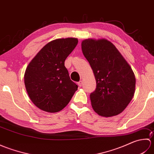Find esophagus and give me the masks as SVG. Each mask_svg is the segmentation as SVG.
I'll list each match as a JSON object with an SVG mask.
<instances>
[{"label":"esophagus","instance_id":"esophagus-1","mask_svg":"<svg viewBox=\"0 0 154 154\" xmlns=\"http://www.w3.org/2000/svg\"><path fill=\"white\" fill-rule=\"evenodd\" d=\"M77 84H78V85H79V87H81V86H82V81H80L79 82L77 83Z\"/></svg>","mask_w":154,"mask_h":154}]
</instances>
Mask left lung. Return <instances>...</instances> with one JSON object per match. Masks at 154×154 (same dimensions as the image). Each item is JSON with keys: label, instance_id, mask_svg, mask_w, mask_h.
<instances>
[{"label": "left lung", "instance_id": "obj_1", "mask_svg": "<svg viewBox=\"0 0 154 154\" xmlns=\"http://www.w3.org/2000/svg\"><path fill=\"white\" fill-rule=\"evenodd\" d=\"M81 48L97 82L95 91L90 94L93 110L101 116L118 115L128 105L135 93L136 78L131 67L115 45L106 39H86Z\"/></svg>", "mask_w": 154, "mask_h": 154}]
</instances>
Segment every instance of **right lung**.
Returning <instances> with one entry per match:
<instances>
[{
    "mask_svg": "<svg viewBox=\"0 0 154 154\" xmlns=\"http://www.w3.org/2000/svg\"><path fill=\"white\" fill-rule=\"evenodd\" d=\"M77 43V38H74L54 40L42 48L28 64L24 73L26 89L40 109L59 112L77 90L65 67V60Z\"/></svg>",
    "mask_w": 154,
    "mask_h": 154,
    "instance_id": "add662e5",
    "label": "right lung"
}]
</instances>
